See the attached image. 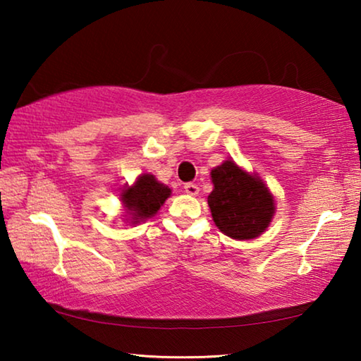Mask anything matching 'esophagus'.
Masks as SVG:
<instances>
[{
  "mask_svg": "<svg viewBox=\"0 0 361 361\" xmlns=\"http://www.w3.org/2000/svg\"><path fill=\"white\" fill-rule=\"evenodd\" d=\"M185 191L189 195H197L199 194V186L195 183H186L185 185Z\"/></svg>",
  "mask_w": 361,
  "mask_h": 361,
  "instance_id": "obj_1",
  "label": "esophagus"
}]
</instances>
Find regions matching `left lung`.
<instances>
[{
	"label": "left lung",
	"instance_id": "left-lung-1",
	"mask_svg": "<svg viewBox=\"0 0 361 361\" xmlns=\"http://www.w3.org/2000/svg\"><path fill=\"white\" fill-rule=\"evenodd\" d=\"M209 207L213 221L226 235L250 240L266 231L274 216V199L264 183L226 161L212 170Z\"/></svg>",
	"mask_w": 361,
	"mask_h": 361
}]
</instances>
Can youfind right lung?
Segmentation results:
<instances>
[{
    "label": "right lung",
    "instance_id": "right-lung-1",
    "mask_svg": "<svg viewBox=\"0 0 361 361\" xmlns=\"http://www.w3.org/2000/svg\"><path fill=\"white\" fill-rule=\"evenodd\" d=\"M121 195V200L126 204L129 215H132V219H135L133 223H138L156 215L170 195V188L159 183L152 175L146 173L138 176L135 185L126 188Z\"/></svg>",
    "mask_w": 361,
    "mask_h": 361
}]
</instances>
